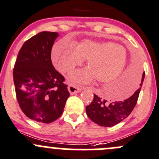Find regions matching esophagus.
Here are the masks:
<instances>
[{
	"label": "esophagus",
	"instance_id": "esophagus-1",
	"mask_svg": "<svg viewBox=\"0 0 159 159\" xmlns=\"http://www.w3.org/2000/svg\"><path fill=\"white\" fill-rule=\"evenodd\" d=\"M68 91H69L70 94H77V93L80 92V91H81V89H80V88L76 87V86L73 85V84H69L68 87Z\"/></svg>",
	"mask_w": 159,
	"mask_h": 159
}]
</instances>
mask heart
<instances>
[{"label": "heart", "instance_id": "1", "mask_svg": "<svg viewBox=\"0 0 159 159\" xmlns=\"http://www.w3.org/2000/svg\"><path fill=\"white\" fill-rule=\"evenodd\" d=\"M51 60L60 71L70 73L83 61H87V70H79L70 75L74 84H87L93 80L108 83L118 78L128 61L126 50L111 41L84 40L72 46L65 40L57 41L51 51Z\"/></svg>", "mask_w": 159, "mask_h": 159}]
</instances>
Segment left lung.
<instances>
[{
    "mask_svg": "<svg viewBox=\"0 0 159 159\" xmlns=\"http://www.w3.org/2000/svg\"><path fill=\"white\" fill-rule=\"evenodd\" d=\"M145 78V74L142 75V82L139 85L142 87ZM129 87H128V85ZM136 90L129 98L124 101L119 102H108L107 100L102 99L94 94V99L89 105L86 106V113L91 121L96 124L104 127H111L115 125L125 119L134 109L138 98L141 88ZM133 84H128V89H132ZM127 89V85H126ZM136 88V84H135Z\"/></svg>",
    "mask_w": 159,
    "mask_h": 159,
    "instance_id": "1",
    "label": "left lung"
}]
</instances>
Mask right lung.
Segmentation results:
<instances>
[{
    "mask_svg": "<svg viewBox=\"0 0 159 159\" xmlns=\"http://www.w3.org/2000/svg\"><path fill=\"white\" fill-rule=\"evenodd\" d=\"M57 32L42 31L24 43L14 65L13 77L20 109L30 119L51 123L63 113L70 96L65 78L51 62Z\"/></svg>",
    "mask_w": 159,
    "mask_h": 159,
    "instance_id": "add662e5",
    "label": "right lung"
}]
</instances>
